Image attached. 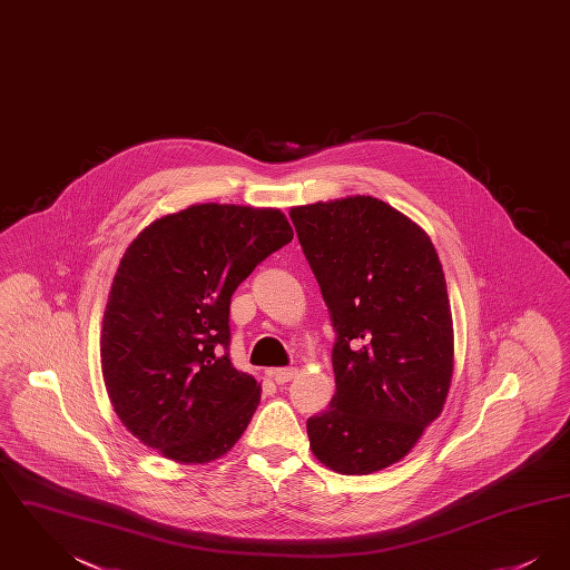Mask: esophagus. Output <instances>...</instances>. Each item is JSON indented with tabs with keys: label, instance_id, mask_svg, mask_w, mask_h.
Returning <instances> with one entry per match:
<instances>
[{
	"label": "esophagus",
	"instance_id": "obj_1",
	"mask_svg": "<svg viewBox=\"0 0 570 570\" xmlns=\"http://www.w3.org/2000/svg\"><path fill=\"white\" fill-rule=\"evenodd\" d=\"M297 367H279V370H273L272 376L277 384H286L293 379H297Z\"/></svg>",
	"mask_w": 570,
	"mask_h": 570
}]
</instances>
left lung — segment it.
<instances>
[{"instance_id":"left-lung-1","label":"left lung","mask_w":570,"mask_h":570,"mask_svg":"<svg viewBox=\"0 0 570 570\" xmlns=\"http://www.w3.org/2000/svg\"><path fill=\"white\" fill-rule=\"evenodd\" d=\"M331 323L335 395L307 419L314 455L340 474L406 458L453 379V318L428 233L372 196L291 209Z\"/></svg>"}]
</instances>
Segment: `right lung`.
I'll return each instance as SVG.
<instances>
[{
    "instance_id": "add662e5",
    "label": "right lung",
    "mask_w": 570,
    "mask_h": 570,
    "mask_svg": "<svg viewBox=\"0 0 570 570\" xmlns=\"http://www.w3.org/2000/svg\"><path fill=\"white\" fill-rule=\"evenodd\" d=\"M293 242L279 209L191 205L126 249L102 318L110 404L130 434L179 463H207L242 438L261 384L228 358L230 297Z\"/></svg>"
}]
</instances>
